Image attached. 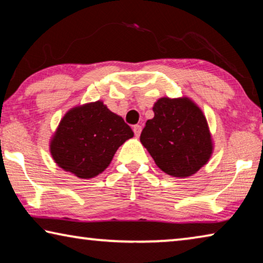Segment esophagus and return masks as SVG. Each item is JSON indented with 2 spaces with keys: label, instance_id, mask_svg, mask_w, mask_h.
<instances>
[{
  "label": "esophagus",
  "instance_id": "obj_1",
  "mask_svg": "<svg viewBox=\"0 0 263 263\" xmlns=\"http://www.w3.org/2000/svg\"><path fill=\"white\" fill-rule=\"evenodd\" d=\"M133 132H135L136 137H139L141 133V126L140 125H135L133 126Z\"/></svg>",
  "mask_w": 263,
  "mask_h": 263
}]
</instances>
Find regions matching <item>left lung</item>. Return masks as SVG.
<instances>
[{"label": "left lung", "mask_w": 263, "mask_h": 263, "mask_svg": "<svg viewBox=\"0 0 263 263\" xmlns=\"http://www.w3.org/2000/svg\"><path fill=\"white\" fill-rule=\"evenodd\" d=\"M140 142L166 174L184 179L205 166L213 153L212 135L202 109L186 96L161 97L153 105Z\"/></svg>", "instance_id": "left-lung-1"}]
</instances>
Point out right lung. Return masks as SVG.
Segmentation results:
<instances>
[{
    "label": "right lung",
    "mask_w": 263,
    "mask_h": 263,
    "mask_svg": "<svg viewBox=\"0 0 263 263\" xmlns=\"http://www.w3.org/2000/svg\"><path fill=\"white\" fill-rule=\"evenodd\" d=\"M132 137L131 127L103 101L90 102L64 115L50 139V153L61 169L87 180L104 172Z\"/></svg>",
    "instance_id": "obj_1"
}]
</instances>
